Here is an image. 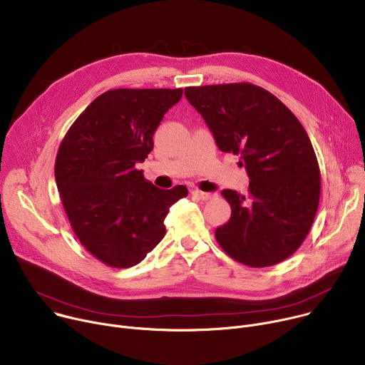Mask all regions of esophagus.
I'll return each instance as SVG.
<instances>
[{
	"mask_svg": "<svg viewBox=\"0 0 365 365\" xmlns=\"http://www.w3.org/2000/svg\"><path fill=\"white\" fill-rule=\"evenodd\" d=\"M192 195L195 196V197H197V200H201V201H208V200H211V197L214 196L212 193H208V192H202V190H192Z\"/></svg>",
	"mask_w": 365,
	"mask_h": 365,
	"instance_id": "1",
	"label": "esophagus"
}]
</instances>
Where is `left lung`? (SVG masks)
<instances>
[{
  "label": "left lung",
  "mask_w": 365,
  "mask_h": 365,
  "mask_svg": "<svg viewBox=\"0 0 365 365\" xmlns=\"http://www.w3.org/2000/svg\"><path fill=\"white\" fill-rule=\"evenodd\" d=\"M218 148L240 157L249 195L224 189L230 220L215 230L221 249L252 268L272 267L302 246L320 200V169L306 129L268 90L250 83L186 87Z\"/></svg>",
  "instance_id": "obj_1"
}]
</instances>
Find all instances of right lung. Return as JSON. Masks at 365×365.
Listing matches in <instances>:
<instances>
[{"instance_id": "add662e5", "label": "right lung", "mask_w": 365, "mask_h": 365, "mask_svg": "<svg viewBox=\"0 0 365 365\" xmlns=\"http://www.w3.org/2000/svg\"><path fill=\"white\" fill-rule=\"evenodd\" d=\"M183 88L109 90L84 109L65 134L55 160L61 202L80 243L112 268L140 263L164 237V218L187 195L148 182L137 163Z\"/></svg>"}]
</instances>
